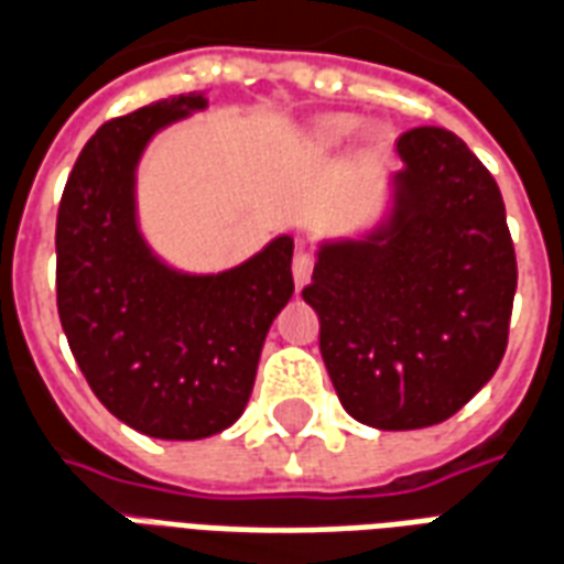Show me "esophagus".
Segmentation results:
<instances>
[{"mask_svg":"<svg viewBox=\"0 0 564 564\" xmlns=\"http://www.w3.org/2000/svg\"><path fill=\"white\" fill-rule=\"evenodd\" d=\"M311 271H314V257L307 253V250H295V257H293V281L295 286L302 290L307 281H311Z\"/></svg>","mask_w":564,"mask_h":564,"instance_id":"obj_1","label":"esophagus"}]
</instances>
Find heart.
<instances>
[{"label":"heart","mask_w":564,"mask_h":564,"mask_svg":"<svg viewBox=\"0 0 564 564\" xmlns=\"http://www.w3.org/2000/svg\"><path fill=\"white\" fill-rule=\"evenodd\" d=\"M356 127H359V120H356L354 115H326L314 123L311 139H314V144H317L319 150L341 148L344 141L354 139Z\"/></svg>","instance_id":"heart-1"}]
</instances>
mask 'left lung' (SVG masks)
<instances>
[{
  "instance_id": "obj_1",
  "label": "left lung",
  "mask_w": 564,
  "mask_h": 564,
  "mask_svg": "<svg viewBox=\"0 0 564 564\" xmlns=\"http://www.w3.org/2000/svg\"><path fill=\"white\" fill-rule=\"evenodd\" d=\"M383 214L319 238L302 299L344 411L380 432L444 423L508 347L517 257L505 202L468 144L441 127L395 141Z\"/></svg>"
}]
</instances>
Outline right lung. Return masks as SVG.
Instances as JSON below:
<instances>
[{"label": "right lung", "mask_w": 564, "mask_h": 564, "mask_svg": "<svg viewBox=\"0 0 564 564\" xmlns=\"http://www.w3.org/2000/svg\"><path fill=\"white\" fill-rule=\"evenodd\" d=\"M208 111L181 93L99 127L56 214V307L96 399L135 432L202 441L245 414L271 323L293 295V235L245 262L184 271L150 247L139 165L162 129Z\"/></svg>", "instance_id": "right-lung-1"}]
</instances>
